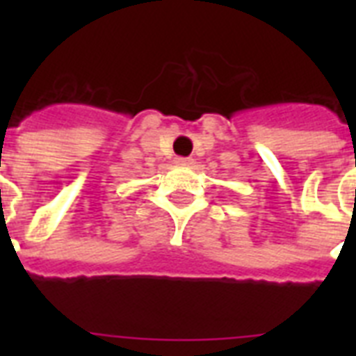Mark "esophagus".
<instances>
[{
  "mask_svg": "<svg viewBox=\"0 0 356 356\" xmlns=\"http://www.w3.org/2000/svg\"><path fill=\"white\" fill-rule=\"evenodd\" d=\"M192 162H194V159H184V156L175 159V164H179V166H192Z\"/></svg>",
  "mask_w": 356,
  "mask_h": 356,
  "instance_id": "obj_1",
  "label": "esophagus"
}]
</instances>
